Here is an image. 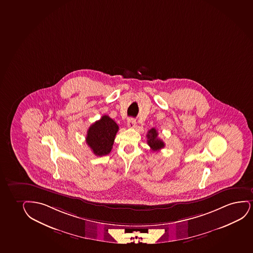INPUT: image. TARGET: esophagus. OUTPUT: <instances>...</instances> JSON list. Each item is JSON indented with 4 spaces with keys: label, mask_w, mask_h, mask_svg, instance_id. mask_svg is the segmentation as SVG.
Segmentation results:
<instances>
[{
    "label": "esophagus",
    "mask_w": 253,
    "mask_h": 253,
    "mask_svg": "<svg viewBox=\"0 0 253 253\" xmlns=\"http://www.w3.org/2000/svg\"><path fill=\"white\" fill-rule=\"evenodd\" d=\"M127 126L129 128H135L137 126V122L134 119L130 118L128 120Z\"/></svg>",
    "instance_id": "1"
}]
</instances>
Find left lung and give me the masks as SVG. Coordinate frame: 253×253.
Segmentation results:
<instances>
[{
    "mask_svg": "<svg viewBox=\"0 0 253 253\" xmlns=\"http://www.w3.org/2000/svg\"><path fill=\"white\" fill-rule=\"evenodd\" d=\"M146 137H147V144L152 151H160L165 146L164 142L158 138V132L156 128H151V130H149Z\"/></svg>",
    "mask_w": 253,
    "mask_h": 253,
    "instance_id": "obj_1",
    "label": "left lung"
}]
</instances>
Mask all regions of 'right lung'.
I'll return each instance as SVG.
<instances>
[{
  "label": "right lung",
  "mask_w": 253,
  "mask_h": 253,
  "mask_svg": "<svg viewBox=\"0 0 253 253\" xmlns=\"http://www.w3.org/2000/svg\"><path fill=\"white\" fill-rule=\"evenodd\" d=\"M118 130L116 122L108 115H103L88 129L85 138L86 144L97 157L106 156L112 150Z\"/></svg>",
  "instance_id": "obj_1"
}]
</instances>
